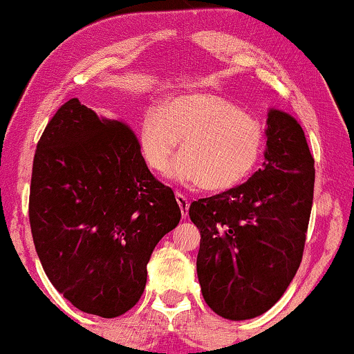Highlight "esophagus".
I'll list each match as a JSON object with an SVG mask.
<instances>
[{
  "label": "esophagus",
  "mask_w": 354,
  "mask_h": 354,
  "mask_svg": "<svg viewBox=\"0 0 354 354\" xmlns=\"http://www.w3.org/2000/svg\"><path fill=\"white\" fill-rule=\"evenodd\" d=\"M176 201H178V204H180V209H181L183 218H186V216H188V209H189V201H188V198H186L185 194L176 193Z\"/></svg>",
  "instance_id": "1"
}]
</instances>
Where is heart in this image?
Instances as JSON below:
<instances>
[{
    "label": "heart",
    "mask_w": 354,
    "mask_h": 354,
    "mask_svg": "<svg viewBox=\"0 0 354 354\" xmlns=\"http://www.w3.org/2000/svg\"><path fill=\"white\" fill-rule=\"evenodd\" d=\"M138 136L145 161L156 173L168 171L183 142L173 178L212 193L245 181L263 148L261 123L209 92L181 93L166 100L163 110H147Z\"/></svg>",
    "instance_id": "b5f03b06"
}]
</instances>
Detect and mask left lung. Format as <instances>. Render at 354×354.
Masks as SVG:
<instances>
[{"label":"left lung","mask_w":354,"mask_h":354,"mask_svg":"<svg viewBox=\"0 0 354 354\" xmlns=\"http://www.w3.org/2000/svg\"><path fill=\"white\" fill-rule=\"evenodd\" d=\"M262 168L244 185L193 201L201 232L198 279L206 304L227 320L272 308L299 270L313 204L315 160L300 123L267 115Z\"/></svg>","instance_id":"left-lung-1"}]
</instances>
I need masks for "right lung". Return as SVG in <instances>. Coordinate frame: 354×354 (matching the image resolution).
Wrapping results in <instances>:
<instances>
[{
    "label": "right lung",
    "mask_w": 354,
    "mask_h": 354,
    "mask_svg": "<svg viewBox=\"0 0 354 354\" xmlns=\"http://www.w3.org/2000/svg\"><path fill=\"white\" fill-rule=\"evenodd\" d=\"M180 219L129 125L79 99L55 112L34 155L29 223L42 269L75 308L102 318L129 312L153 249Z\"/></svg>",
    "instance_id": "1"
}]
</instances>
